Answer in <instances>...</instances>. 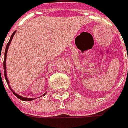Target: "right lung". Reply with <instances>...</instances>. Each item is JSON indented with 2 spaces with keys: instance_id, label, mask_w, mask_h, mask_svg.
<instances>
[{
  "instance_id": "add662e5",
  "label": "right lung",
  "mask_w": 128,
  "mask_h": 128,
  "mask_svg": "<svg viewBox=\"0 0 128 128\" xmlns=\"http://www.w3.org/2000/svg\"><path fill=\"white\" fill-rule=\"evenodd\" d=\"M14 33H15V32H14L12 33V36H11V38L10 39V41L8 42V44H6V50H5V53H4V76H5V79H6V83H7V84H9V81H8V78H7V76H6V53H7V50H8V48H9V46H10V43H11V41H12V40L13 36H14ZM10 87V86H9ZM10 90H12L13 92V90L11 89V88H10ZM13 93L15 95V96H17L19 99H20V100H23V101H31V100H33V98H24V97H22V96H19V95H18L17 93H15L14 92H13Z\"/></svg>"
}]
</instances>
